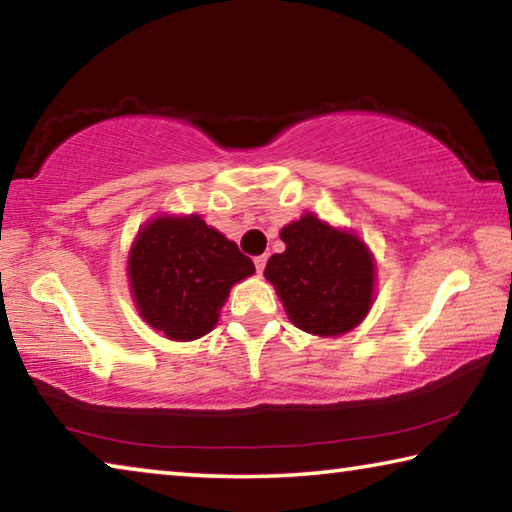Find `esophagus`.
Masks as SVG:
<instances>
[{"instance_id":"obj_1","label":"esophagus","mask_w":512,"mask_h":512,"mask_svg":"<svg viewBox=\"0 0 512 512\" xmlns=\"http://www.w3.org/2000/svg\"><path fill=\"white\" fill-rule=\"evenodd\" d=\"M266 259H268L266 255H257V257H255V268H257V273H259V275L264 273V268H266Z\"/></svg>"}]
</instances>
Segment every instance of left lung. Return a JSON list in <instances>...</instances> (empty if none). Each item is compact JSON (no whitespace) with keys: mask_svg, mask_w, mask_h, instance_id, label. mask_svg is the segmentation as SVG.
<instances>
[{"mask_svg":"<svg viewBox=\"0 0 512 512\" xmlns=\"http://www.w3.org/2000/svg\"><path fill=\"white\" fill-rule=\"evenodd\" d=\"M284 253L264 268L293 325L334 339L361 325L375 302V255L352 230L305 212L284 225Z\"/></svg>","mask_w":512,"mask_h":512,"instance_id":"left-lung-1","label":"left lung"}]
</instances>
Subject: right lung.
<instances>
[{
	"mask_svg": "<svg viewBox=\"0 0 512 512\" xmlns=\"http://www.w3.org/2000/svg\"><path fill=\"white\" fill-rule=\"evenodd\" d=\"M253 273L250 257L201 214L153 216L128 250L137 314L169 341H196L212 332L230 289Z\"/></svg>",
	"mask_w": 512,
	"mask_h": 512,
	"instance_id": "obj_1",
	"label": "right lung"
}]
</instances>
